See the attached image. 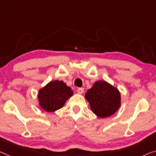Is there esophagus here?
I'll list each match as a JSON object with an SVG mask.
<instances>
[{
    "label": "esophagus",
    "mask_w": 156,
    "mask_h": 156,
    "mask_svg": "<svg viewBox=\"0 0 156 156\" xmlns=\"http://www.w3.org/2000/svg\"><path fill=\"white\" fill-rule=\"evenodd\" d=\"M83 92H84V88L83 87H80V88H78V89L77 90V92L78 93V94H83Z\"/></svg>",
    "instance_id": "obj_1"
}]
</instances>
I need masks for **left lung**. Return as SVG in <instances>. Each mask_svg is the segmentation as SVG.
I'll use <instances>...</instances> for the list:
<instances>
[{"label": "left lung", "instance_id": "1", "mask_svg": "<svg viewBox=\"0 0 156 156\" xmlns=\"http://www.w3.org/2000/svg\"><path fill=\"white\" fill-rule=\"evenodd\" d=\"M85 97L92 112L101 118L114 114L121 104L119 90L105 80L95 82Z\"/></svg>", "mask_w": 156, "mask_h": 156}]
</instances>
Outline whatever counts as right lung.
Returning <instances> with one entry per match:
<instances>
[{
  "mask_svg": "<svg viewBox=\"0 0 156 156\" xmlns=\"http://www.w3.org/2000/svg\"><path fill=\"white\" fill-rule=\"evenodd\" d=\"M73 94L71 88L62 80L51 81L39 90V105L44 111L54 112L63 107L66 101Z\"/></svg>",
  "mask_w": 156,
  "mask_h": 156,
  "instance_id": "obj_1",
  "label": "right lung"
}]
</instances>
